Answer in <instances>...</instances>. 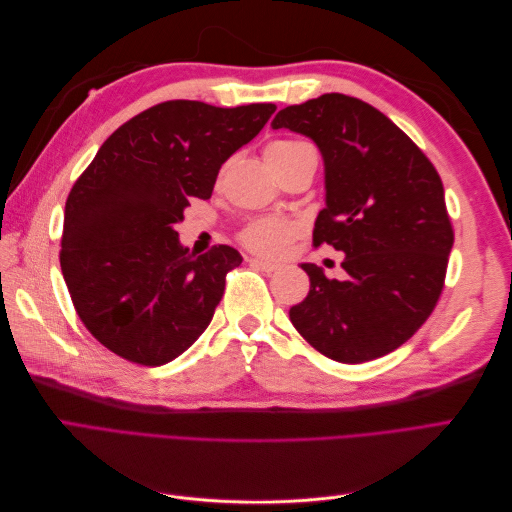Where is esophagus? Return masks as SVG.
Masks as SVG:
<instances>
[{"label": "esophagus", "mask_w": 512, "mask_h": 512, "mask_svg": "<svg viewBox=\"0 0 512 512\" xmlns=\"http://www.w3.org/2000/svg\"><path fill=\"white\" fill-rule=\"evenodd\" d=\"M250 262L252 267H256V269H262V271H267V273H271V271H277V265L275 262H269V260H262V258H250L247 260Z\"/></svg>", "instance_id": "1"}]
</instances>
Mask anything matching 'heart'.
I'll list each match as a JSON object with an SVG mask.
<instances>
[{
  "mask_svg": "<svg viewBox=\"0 0 512 512\" xmlns=\"http://www.w3.org/2000/svg\"><path fill=\"white\" fill-rule=\"evenodd\" d=\"M307 149L305 143L301 141H290V138H277V141H271L265 147V156L269 164H280L292 158L294 153ZM299 224L286 220V218H277V215H265V218H256L250 224H247L241 230V243L252 250L254 254L267 256V258H277L282 256L290 241L297 237Z\"/></svg>",
  "mask_w": 512,
  "mask_h": 512,
  "instance_id": "obj_1",
  "label": "heart"
}]
</instances>
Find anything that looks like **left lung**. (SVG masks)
Instances as JSON below:
<instances>
[{
    "mask_svg": "<svg viewBox=\"0 0 512 512\" xmlns=\"http://www.w3.org/2000/svg\"><path fill=\"white\" fill-rule=\"evenodd\" d=\"M273 130L312 138L324 162V207L314 245L344 252V280L312 262L307 297L290 322L318 352L365 363L421 329L444 286L453 226L438 170L378 108L324 94L282 108Z\"/></svg>",
    "mask_w": 512,
    "mask_h": 512,
    "instance_id": "1",
    "label": "left lung"
}]
</instances>
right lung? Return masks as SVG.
<instances>
[{
    "label": "right lung",
    "mask_w": 512,
    "mask_h": 512,
    "mask_svg": "<svg viewBox=\"0 0 512 512\" xmlns=\"http://www.w3.org/2000/svg\"><path fill=\"white\" fill-rule=\"evenodd\" d=\"M273 113L275 104H156L108 136L74 183L61 273L89 333L121 359L170 363L209 327L243 258L230 245L196 256L175 224L192 198H211L222 164Z\"/></svg>",
    "instance_id": "add662e5"
}]
</instances>
